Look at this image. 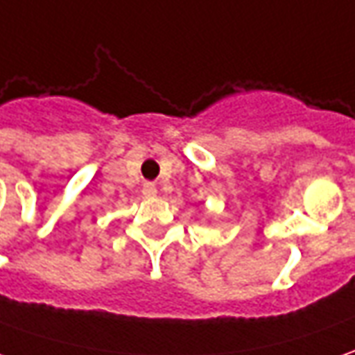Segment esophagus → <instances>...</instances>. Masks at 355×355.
<instances>
[{"label": "esophagus", "instance_id": "obj_1", "mask_svg": "<svg viewBox=\"0 0 355 355\" xmlns=\"http://www.w3.org/2000/svg\"><path fill=\"white\" fill-rule=\"evenodd\" d=\"M144 194H146L147 198L157 196V187H155L153 182H146V184H144Z\"/></svg>", "mask_w": 355, "mask_h": 355}]
</instances>
